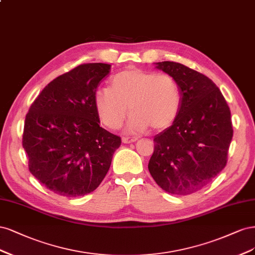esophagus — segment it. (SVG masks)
I'll use <instances>...</instances> for the list:
<instances>
[{"mask_svg": "<svg viewBox=\"0 0 255 255\" xmlns=\"http://www.w3.org/2000/svg\"><path fill=\"white\" fill-rule=\"evenodd\" d=\"M136 137H128V136H124L122 138V142L124 144H130V143H134L136 141Z\"/></svg>", "mask_w": 255, "mask_h": 255, "instance_id": "34e87169", "label": "esophagus"}]
</instances>
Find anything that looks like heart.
<instances>
[{
    "instance_id": "b5f03b06",
    "label": "heart",
    "mask_w": 255,
    "mask_h": 255,
    "mask_svg": "<svg viewBox=\"0 0 255 255\" xmlns=\"http://www.w3.org/2000/svg\"><path fill=\"white\" fill-rule=\"evenodd\" d=\"M93 103L101 122L113 130L122 126L129 108L132 113L125 131L142 133L149 127L154 131L168 128L179 116L182 94L168 74L129 68L111 78L109 89H97Z\"/></svg>"
}]
</instances>
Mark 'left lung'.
<instances>
[{
  "label": "left lung",
  "mask_w": 255,
  "mask_h": 255,
  "mask_svg": "<svg viewBox=\"0 0 255 255\" xmlns=\"http://www.w3.org/2000/svg\"><path fill=\"white\" fill-rule=\"evenodd\" d=\"M154 64L177 80L182 105L171 126L154 136L148 169L162 190L184 196L201 190L225 168L233 136L231 112L203 74L178 62Z\"/></svg>",
  "instance_id": "1"
}]
</instances>
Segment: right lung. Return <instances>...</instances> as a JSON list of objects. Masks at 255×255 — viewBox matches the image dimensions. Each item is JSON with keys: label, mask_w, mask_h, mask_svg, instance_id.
Wrapping results in <instances>:
<instances>
[{"label": "right lung", "mask_w": 255, "mask_h": 255, "mask_svg": "<svg viewBox=\"0 0 255 255\" xmlns=\"http://www.w3.org/2000/svg\"><path fill=\"white\" fill-rule=\"evenodd\" d=\"M110 64L87 63L55 78L30 106L23 132L29 171L65 197L93 192L108 172L121 137L100 126L93 94Z\"/></svg>", "instance_id": "add662e5"}]
</instances>
